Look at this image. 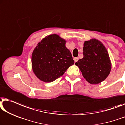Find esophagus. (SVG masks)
<instances>
[{
	"mask_svg": "<svg viewBox=\"0 0 125 125\" xmlns=\"http://www.w3.org/2000/svg\"><path fill=\"white\" fill-rule=\"evenodd\" d=\"M74 60L75 62H77L78 60V57H75V58H74Z\"/></svg>",
	"mask_w": 125,
	"mask_h": 125,
	"instance_id": "esophagus-1",
	"label": "esophagus"
}]
</instances>
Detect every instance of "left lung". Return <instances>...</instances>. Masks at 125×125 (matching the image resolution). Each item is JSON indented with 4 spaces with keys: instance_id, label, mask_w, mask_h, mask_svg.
I'll return each instance as SVG.
<instances>
[{
    "instance_id": "obj_1",
    "label": "left lung",
    "mask_w": 125,
    "mask_h": 125,
    "mask_svg": "<svg viewBox=\"0 0 125 125\" xmlns=\"http://www.w3.org/2000/svg\"><path fill=\"white\" fill-rule=\"evenodd\" d=\"M83 57L75 63L88 83L96 84L104 81L109 75L112 63L108 52L98 39L84 41Z\"/></svg>"
}]
</instances>
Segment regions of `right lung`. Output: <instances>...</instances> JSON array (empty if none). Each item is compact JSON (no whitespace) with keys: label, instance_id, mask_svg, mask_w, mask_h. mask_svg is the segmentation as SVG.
<instances>
[{"label":"right lung","instance_id":"add662e5","mask_svg":"<svg viewBox=\"0 0 125 125\" xmlns=\"http://www.w3.org/2000/svg\"><path fill=\"white\" fill-rule=\"evenodd\" d=\"M66 42L59 35L52 34L42 39L34 48L31 55L32 70L41 81L53 82L74 64Z\"/></svg>","mask_w":125,"mask_h":125}]
</instances>
